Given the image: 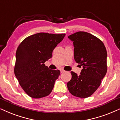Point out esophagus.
Masks as SVG:
<instances>
[{
    "mask_svg": "<svg viewBox=\"0 0 120 120\" xmlns=\"http://www.w3.org/2000/svg\"><path fill=\"white\" fill-rule=\"evenodd\" d=\"M60 73H63L64 71V70L62 69V68H60Z\"/></svg>",
    "mask_w": 120,
    "mask_h": 120,
    "instance_id": "obj_1",
    "label": "esophagus"
}]
</instances>
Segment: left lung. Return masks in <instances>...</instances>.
<instances>
[{"instance_id": "8db88e82", "label": "left lung", "mask_w": 120, "mask_h": 120, "mask_svg": "<svg viewBox=\"0 0 120 120\" xmlns=\"http://www.w3.org/2000/svg\"><path fill=\"white\" fill-rule=\"evenodd\" d=\"M68 37L73 42L74 60L83 66L79 75L71 71L68 89L73 95L88 98L98 89L106 74V49L100 39L88 32L79 31Z\"/></svg>"}]
</instances>
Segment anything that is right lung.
Returning a JSON list of instances; mask_svg holds the SVG:
<instances>
[{"instance_id":"obj_1","label":"right lung","mask_w":120,"mask_h":120,"mask_svg":"<svg viewBox=\"0 0 120 120\" xmlns=\"http://www.w3.org/2000/svg\"><path fill=\"white\" fill-rule=\"evenodd\" d=\"M66 34L40 32L26 37L16 52L14 73L20 86L28 95L35 99L49 95L60 74L45 62L52 56L54 48Z\"/></svg>"}]
</instances>
